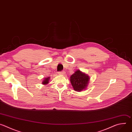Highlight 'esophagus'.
<instances>
[{
  "label": "esophagus",
  "instance_id": "34e87169",
  "mask_svg": "<svg viewBox=\"0 0 132 132\" xmlns=\"http://www.w3.org/2000/svg\"><path fill=\"white\" fill-rule=\"evenodd\" d=\"M58 73H59V75H63V74H64V73H65V71H59V72H58Z\"/></svg>",
  "mask_w": 132,
  "mask_h": 132
}]
</instances>
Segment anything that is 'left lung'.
I'll use <instances>...</instances> for the list:
<instances>
[{
    "label": "left lung",
    "mask_w": 132,
    "mask_h": 132,
    "mask_svg": "<svg viewBox=\"0 0 132 132\" xmlns=\"http://www.w3.org/2000/svg\"><path fill=\"white\" fill-rule=\"evenodd\" d=\"M70 80L73 89L75 91L79 92L83 89H85L87 86L89 80V77L78 70L71 75Z\"/></svg>",
    "instance_id": "1"
}]
</instances>
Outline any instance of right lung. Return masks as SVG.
I'll return each instance as SVG.
<instances>
[{"label": "right lung", "mask_w": 132, "mask_h": 132, "mask_svg": "<svg viewBox=\"0 0 132 132\" xmlns=\"http://www.w3.org/2000/svg\"><path fill=\"white\" fill-rule=\"evenodd\" d=\"M50 80V78L48 77V78H45L44 80L43 81V82L42 84H44V85H46L48 83V80Z\"/></svg>", "instance_id": "add662e5"}]
</instances>
